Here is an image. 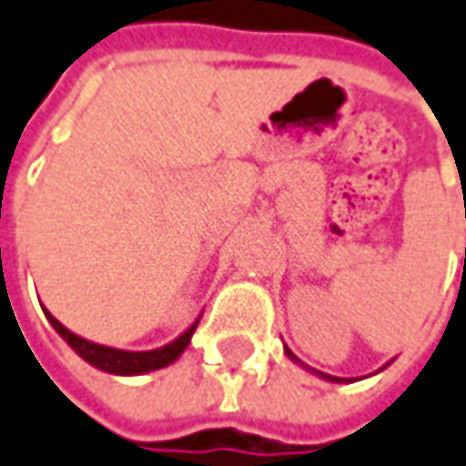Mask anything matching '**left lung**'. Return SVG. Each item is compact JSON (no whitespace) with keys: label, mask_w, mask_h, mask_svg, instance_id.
Listing matches in <instances>:
<instances>
[{"label":"left lung","mask_w":466,"mask_h":466,"mask_svg":"<svg viewBox=\"0 0 466 466\" xmlns=\"http://www.w3.org/2000/svg\"><path fill=\"white\" fill-rule=\"evenodd\" d=\"M286 354H288V360H293V362H299L300 367H306V370H311L313 375H319V378H321V380H329V382H352V380H347V378H334V375H326V372H319V370H313V367L303 365V362H300L299 357H296V354L290 352L288 347H286Z\"/></svg>","instance_id":"left-lung-1"}]
</instances>
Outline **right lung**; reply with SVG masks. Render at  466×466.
I'll list each match as a JSON object with an SVG mask.
<instances>
[{"label":"right lung","mask_w":466,"mask_h":466,"mask_svg":"<svg viewBox=\"0 0 466 466\" xmlns=\"http://www.w3.org/2000/svg\"><path fill=\"white\" fill-rule=\"evenodd\" d=\"M50 326L58 331L63 339L68 341V347L74 350L81 360H86L88 365H94L101 372H109V375H145V372H153V370H160V367H167L170 362H176L180 354L186 352L188 341H191L193 331L198 326V319L193 321L178 339L167 341L157 350H147V352H129V350H116V347H104V344H96V341H88L84 337L74 334L71 329L60 324L58 319L50 311H46Z\"/></svg>","instance_id":"add662e5"}]
</instances>
